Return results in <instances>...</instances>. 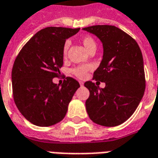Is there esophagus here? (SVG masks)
I'll list each match as a JSON object with an SVG mask.
<instances>
[{"mask_svg":"<svg viewBox=\"0 0 158 158\" xmlns=\"http://www.w3.org/2000/svg\"><path fill=\"white\" fill-rule=\"evenodd\" d=\"M79 85L81 86H83L84 85V82H83V81H79Z\"/></svg>","mask_w":158,"mask_h":158,"instance_id":"1","label":"esophagus"}]
</instances>
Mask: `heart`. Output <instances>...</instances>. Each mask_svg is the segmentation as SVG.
<instances>
[{
  "label": "heart",
  "mask_w": 158,
  "mask_h": 158,
  "mask_svg": "<svg viewBox=\"0 0 158 158\" xmlns=\"http://www.w3.org/2000/svg\"><path fill=\"white\" fill-rule=\"evenodd\" d=\"M82 44L85 46V48L86 49V51L88 52H89L93 49H96V41L94 40L93 38L89 37V36H86V37H84L82 40ZM69 41H67L63 45V49H62V52H63V55H66L67 54V52H68V49H69ZM89 69V66H78L74 69H73L72 72L73 74H75L77 77L79 78H85L87 74V72Z\"/></svg>",
  "instance_id": "heart-1"
}]
</instances>
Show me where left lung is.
Listing matches in <instances>:
<instances>
[{
	"label": "left lung",
	"instance_id": "left-lung-1",
	"mask_svg": "<svg viewBox=\"0 0 158 158\" xmlns=\"http://www.w3.org/2000/svg\"><path fill=\"white\" fill-rule=\"evenodd\" d=\"M83 30L102 43L103 56L91 81L85 83L89 91L85 107L89 118L97 124L114 127L129 119L139 106L146 88L144 61L137 42L118 28L95 25Z\"/></svg>",
	"mask_w": 158,
	"mask_h": 158
}]
</instances>
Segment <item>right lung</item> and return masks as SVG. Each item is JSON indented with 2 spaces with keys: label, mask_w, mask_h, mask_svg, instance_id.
Instances as JSON below:
<instances>
[{
  "label": "right lung",
  "mask_w": 158,
  "mask_h": 158,
  "mask_svg": "<svg viewBox=\"0 0 158 158\" xmlns=\"http://www.w3.org/2000/svg\"><path fill=\"white\" fill-rule=\"evenodd\" d=\"M78 29L47 27L20 51L12 71V92L19 112L36 126L54 125L64 118L79 82L67 77L62 85L52 79L63 65V45Z\"/></svg>",
  "instance_id": "obj_1"
}]
</instances>
